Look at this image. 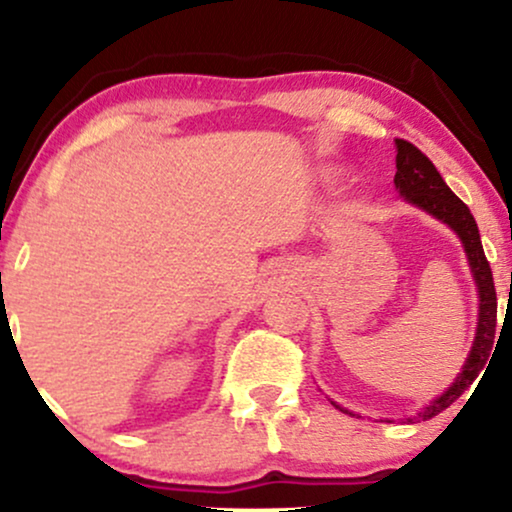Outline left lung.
I'll return each instance as SVG.
<instances>
[{"instance_id": "left-lung-1", "label": "left lung", "mask_w": 512, "mask_h": 512, "mask_svg": "<svg viewBox=\"0 0 512 512\" xmlns=\"http://www.w3.org/2000/svg\"><path fill=\"white\" fill-rule=\"evenodd\" d=\"M397 144V175L395 185L399 195L409 199L416 207L426 209L428 214H433L436 219L445 221L457 236L462 238L464 250H467L469 267H472L474 279L479 286V327H477V339H474L472 354H469L467 363H464L462 373L457 375V380L448 387L445 395L433 399L428 407L421 411L416 419L409 421H426L438 416L440 411L448 409L457 397L467 390L469 385L477 380L479 370L486 366V358H489L493 349V337H496V313H498V298H496V286H493V274L491 264L486 260L484 248H481L479 228L474 221L472 211L467 204L462 202L455 192L445 185V180L440 178L438 168L433 166V161L424 151L416 149L414 144L407 139H395ZM346 411V409H342ZM349 414V411H346Z\"/></svg>"}]
</instances>
